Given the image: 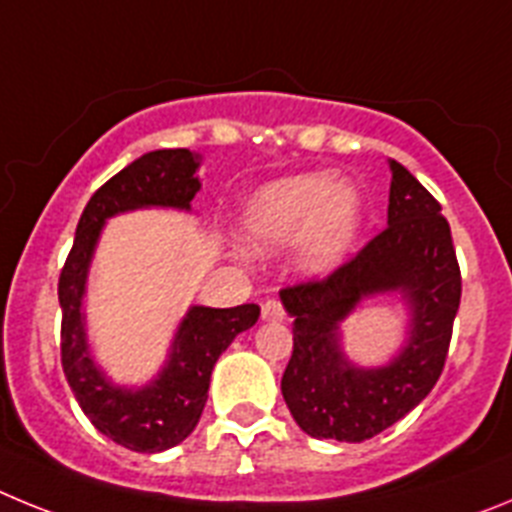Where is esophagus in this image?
<instances>
[{"label":"esophagus","instance_id":"34e87169","mask_svg":"<svg viewBox=\"0 0 512 512\" xmlns=\"http://www.w3.org/2000/svg\"><path fill=\"white\" fill-rule=\"evenodd\" d=\"M261 318L264 320H284L287 318V312H284V305L277 300V297H266L261 302Z\"/></svg>","mask_w":512,"mask_h":512}]
</instances>
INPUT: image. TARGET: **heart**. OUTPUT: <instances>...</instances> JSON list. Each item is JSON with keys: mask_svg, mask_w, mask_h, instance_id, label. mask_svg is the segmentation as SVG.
<instances>
[{"mask_svg": "<svg viewBox=\"0 0 512 512\" xmlns=\"http://www.w3.org/2000/svg\"><path fill=\"white\" fill-rule=\"evenodd\" d=\"M243 228L259 248H279L302 238L305 266L325 271L333 269L354 243L359 200L328 174L289 176L253 194Z\"/></svg>", "mask_w": 512, "mask_h": 512, "instance_id": "obj_1", "label": "heart"}]
</instances>
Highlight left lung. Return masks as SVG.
I'll list each match as a JSON object with an SVG mask.
<instances>
[{
    "mask_svg": "<svg viewBox=\"0 0 512 512\" xmlns=\"http://www.w3.org/2000/svg\"><path fill=\"white\" fill-rule=\"evenodd\" d=\"M390 169L387 228L325 277L279 292L295 333L282 395L307 436L359 443L387 431L433 390L449 356L461 300L449 220L405 166ZM387 288L405 291L414 307L411 341L390 367L361 373L337 351V323L361 296Z\"/></svg>",
    "mask_w": 512,
    "mask_h": 512,
    "instance_id": "left-lung-1",
    "label": "left lung"
}]
</instances>
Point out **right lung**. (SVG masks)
Returning <instances> with one entry per match:
<instances>
[{"label": "right lung", "instance_id": "add662e5", "mask_svg": "<svg viewBox=\"0 0 512 512\" xmlns=\"http://www.w3.org/2000/svg\"><path fill=\"white\" fill-rule=\"evenodd\" d=\"M197 161L187 148H164L135 158L87 202L76 238L58 277L61 300V364L76 402L99 433L130 451H164L182 443L200 420L210 374L241 330L259 320V305L192 307L174 341V354L161 377L138 392L115 390L92 364L81 325V295L89 259L107 217L135 207L164 205L187 210L200 192Z\"/></svg>", "mask_w": 512, "mask_h": 512}]
</instances>
